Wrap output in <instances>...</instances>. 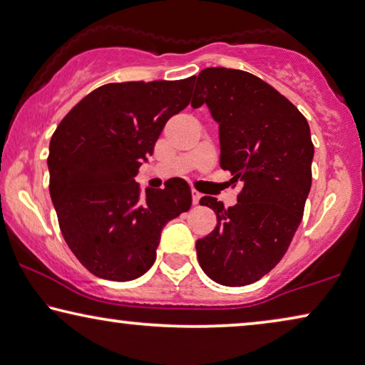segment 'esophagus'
Wrapping results in <instances>:
<instances>
[{"label": "esophagus", "instance_id": "esophagus-1", "mask_svg": "<svg viewBox=\"0 0 365 365\" xmlns=\"http://www.w3.org/2000/svg\"><path fill=\"white\" fill-rule=\"evenodd\" d=\"M192 198H193V205H198L201 200V193H198L197 190H192Z\"/></svg>", "mask_w": 365, "mask_h": 365}]
</instances>
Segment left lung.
Masks as SVG:
<instances>
[{
    "instance_id": "8db88e82",
    "label": "left lung",
    "mask_w": 365,
    "mask_h": 365,
    "mask_svg": "<svg viewBox=\"0 0 365 365\" xmlns=\"http://www.w3.org/2000/svg\"><path fill=\"white\" fill-rule=\"evenodd\" d=\"M193 81L192 106H208L220 126V165L244 183L227 210L213 197L200 200L217 225L197 241L198 262L216 284H254L280 262L302 222L314 154L308 121L242 70L205 68Z\"/></svg>"
}]
</instances>
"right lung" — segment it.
I'll return each instance as SVG.
<instances>
[{
	"label": "right lung",
	"instance_id": "obj_1",
	"mask_svg": "<svg viewBox=\"0 0 365 365\" xmlns=\"http://www.w3.org/2000/svg\"><path fill=\"white\" fill-rule=\"evenodd\" d=\"M193 77L108 83L72 108L51 139V198L81 265L128 282L155 262L160 232L192 206L185 180L145 188L135 175L173 114L188 106Z\"/></svg>",
	"mask_w": 365,
	"mask_h": 365
}]
</instances>
